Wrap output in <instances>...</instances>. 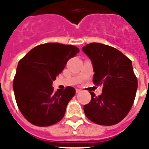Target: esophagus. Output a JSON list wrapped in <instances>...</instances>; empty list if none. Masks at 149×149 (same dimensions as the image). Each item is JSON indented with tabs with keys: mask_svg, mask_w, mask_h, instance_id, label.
I'll return each mask as SVG.
<instances>
[{
	"mask_svg": "<svg viewBox=\"0 0 149 149\" xmlns=\"http://www.w3.org/2000/svg\"><path fill=\"white\" fill-rule=\"evenodd\" d=\"M80 91H81V90H79V89H77V90H76V92H77V93H79Z\"/></svg>",
	"mask_w": 149,
	"mask_h": 149,
	"instance_id": "34e87169",
	"label": "esophagus"
}]
</instances>
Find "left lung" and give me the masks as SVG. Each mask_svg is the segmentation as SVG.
Returning a JSON list of instances; mask_svg holds the SVG:
<instances>
[{
  "label": "left lung",
  "mask_w": 149,
  "mask_h": 149,
  "mask_svg": "<svg viewBox=\"0 0 149 149\" xmlns=\"http://www.w3.org/2000/svg\"><path fill=\"white\" fill-rule=\"evenodd\" d=\"M93 63V84L103 86L102 93L93 92L91 100L84 105V113L95 124L111 126L127 116L136 95L138 79L132 60L117 49L93 42L83 47Z\"/></svg>",
  "instance_id": "1"
}]
</instances>
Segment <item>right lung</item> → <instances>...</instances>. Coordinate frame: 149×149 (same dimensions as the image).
<instances>
[{
    "instance_id": "right-lung-1",
    "label": "right lung",
    "mask_w": 149,
    "mask_h": 149,
    "mask_svg": "<svg viewBox=\"0 0 149 149\" xmlns=\"http://www.w3.org/2000/svg\"><path fill=\"white\" fill-rule=\"evenodd\" d=\"M79 52L74 45L45 43L37 45L19 61L13 89L21 113L32 125L47 127L63 119L76 90L67 86L55 91L52 81Z\"/></svg>"
}]
</instances>
